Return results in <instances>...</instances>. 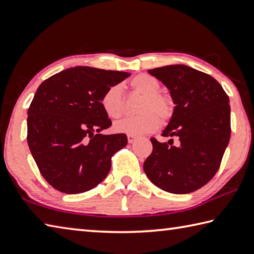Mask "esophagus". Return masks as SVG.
I'll use <instances>...</instances> for the list:
<instances>
[{
	"label": "esophagus",
	"mask_w": 254,
	"mask_h": 254,
	"mask_svg": "<svg viewBox=\"0 0 254 254\" xmlns=\"http://www.w3.org/2000/svg\"><path fill=\"white\" fill-rule=\"evenodd\" d=\"M127 139H128V143L132 144V143H135V141H136L137 137L134 136V135H128V136H127Z\"/></svg>",
	"instance_id": "1"
}]
</instances>
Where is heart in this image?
<instances>
[{
    "mask_svg": "<svg viewBox=\"0 0 254 254\" xmlns=\"http://www.w3.org/2000/svg\"><path fill=\"white\" fill-rule=\"evenodd\" d=\"M130 86L136 92L143 95L139 113L137 117H128L116 123L114 130L118 134L143 135L156 130L162 120L172 117L174 102L170 96L158 92L161 84L158 80L146 73L136 75L131 79ZM102 109L109 118H119L124 111L123 88L115 84L107 90L101 98Z\"/></svg>",
    "mask_w": 254,
    "mask_h": 254,
    "instance_id": "obj_1",
    "label": "heart"
}]
</instances>
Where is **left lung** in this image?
Listing matches in <instances>:
<instances>
[{"instance_id":"obj_1","label":"left lung","mask_w":254,"mask_h":254,"mask_svg":"<svg viewBox=\"0 0 254 254\" xmlns=\"http://www.w3.org/2000/svg\"><path fill=\"white\" fill-rule=\"evenodd\" d=\"M148 73L170 90L175 107L162 135L175 137L179 145L150 139L145 174L168 193H192L219 170L231 136L230 99L214 78L189 65L170 64Z\"/></svg>"}]
</instances>
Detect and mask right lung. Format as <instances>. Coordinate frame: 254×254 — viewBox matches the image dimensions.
<instances>
[{
    "label": "right lung",
    "instance_id": "obj_1",
    "mask_svg": "<svg viewBox=\"0 0 254 254\" xmlns=\"http://www.w3.org/2000/svg\"><path fill=\"white\" fill-rule=\"evenodd\" d=\"M130 73L74 66L40 84L28 109V145L49 184L65 194L101 183L110 158L127 145L125 134H100L111 126L101 98Z\"/></svg>",
    "mask_w": 254,
    "mask_h": 254
}]
</instances>
